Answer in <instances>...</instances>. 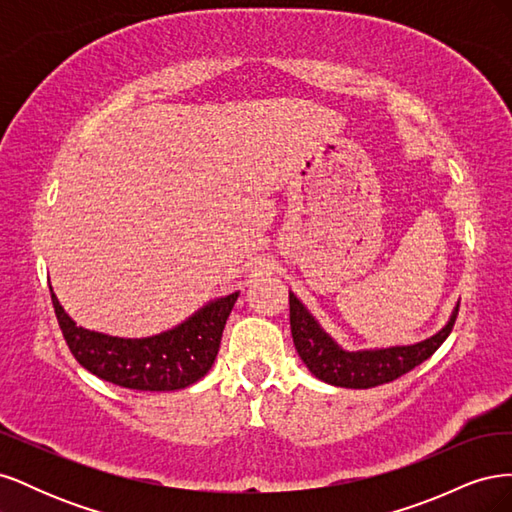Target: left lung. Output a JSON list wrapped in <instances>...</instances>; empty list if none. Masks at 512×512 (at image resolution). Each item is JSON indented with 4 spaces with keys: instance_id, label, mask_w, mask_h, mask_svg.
Instances as JSON below:
<instances>
[{
    "instance_id": "8db88e82",
    "label": "left lung",
    "mask_w": 512,
    "mask_h": 512,
    "mask_svg": "<svg viewBox=\"0 0 512 512\" xmlns=\"http://www.w3.org/2000/svg\"><path fill=\"white\" fill-rule=\"evenodd\" d=\"M457 314L459 305L446 327L421 344L346 352L318 327V322L309 316L301 301L290 294V331L301 361L318 380L344 386V389H371V386L393 382L408 374L410 369L427 361L451 335Z\"/></svg>"
}]
</instances>
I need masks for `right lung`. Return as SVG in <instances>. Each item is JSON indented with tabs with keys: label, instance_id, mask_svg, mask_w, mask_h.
Segmentation results:
<instances>
[{
	"label": "right lung",
	"instance_id": "1",
	"mask_svg": "<svg viewBox=\"0 0 512 512\" xmlns=\"http://www.w3.org/2000/svg\"><path fill=\"white\" fill-rule=\"evenodd\" d=\"M237 297L239 292H232L209 303L168 333L121 339L76 327L51 288L59 329L74 359L94 376L136 391H177L203 378L218 356L226 320Z\"/></svg>",
	"mask_w": 512,
	"mask_h": 512
}]
</instances>
